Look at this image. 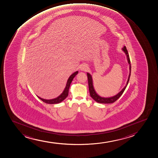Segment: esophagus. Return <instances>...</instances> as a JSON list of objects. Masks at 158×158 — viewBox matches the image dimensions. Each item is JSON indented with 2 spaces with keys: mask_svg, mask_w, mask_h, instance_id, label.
Returning a JSON list of instances; mask_svg holds the SVG:
<instances>
[{
  "mask_svg": "<svg viewBox=\"0 0 158 158\" xmlns=\"http://www.w3.org/2000/svg\"><path fill=\"white\" fill-rule=\"evenodd\" d=\"M81 69L82 71H86L87 69V66L86 65H83L81 67Z\"/></svg>",
  "mask_w": 158,
  "mask_h": 158,
  "instance_id": "34e87169",
  "label": "esophagus"
}]
</instances>
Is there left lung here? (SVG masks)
Masks as SVG:
<instances>
[{
    "instance_id": "8db88e82",
    "label": "left lung",
    "mask_w": 158,
    "mask_h": 158,
    "mask_svg": "<svg viewBox=\"0 0 158 158\" xmlns=\"http://www.w3.org/2000/svg\"><path fill=\"white\" fill-rule=\"evenodd\" d=\"M122 50L124 52L125 54L127 55V61L130 64V74H129V77H128V80H127V83L125 85V87H124L123 89H122V91H120V92L118 93V94L115 95V96H112V97H110V98H103L101 96H99L96 92L95 91L94 87H93V80L92 77L91 75L89 74V73H87V78H88V83H89V94H90V96L91 98L94 99V101L103 104H109L112 103H114V102L116 101V100H118V98H120V96H121L122 94H123L124 91L125 90L126 87L127 86L128 83H129V80H130V77L131 75V62L130 60V57H129V54L127 52V49L125 46H124L123 48H122Z\"/></svg>"
}]
</instances>
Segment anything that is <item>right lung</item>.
I'll return each instance as SVG.
<instances>
[{
  "label": "right lung",
  "mask_w": 158,
  "mask_h": 158,
  "mask_svg": "<svg viewBox=\"0 0 158 158\" xmlns=\"http://www.w3.org/2000/svg\"><path fill=\"white\" fill-rule=\"evenodd\" d=\"M78 73V71H76V72L71 75V76H69V78L67 80V84H66V85L65 88L63 92L62 93V94L60 95V96H58L57 98L52 99V100H45V99L40 98V97L37 96L38 98H40L42 101H43L44 102L47 104H57L63 101L68 96L69 86L71 85V82H72L73 78H74L75 76Z\"/></svg>",
  "instance_id": "obj_1"
}]
</instances>
